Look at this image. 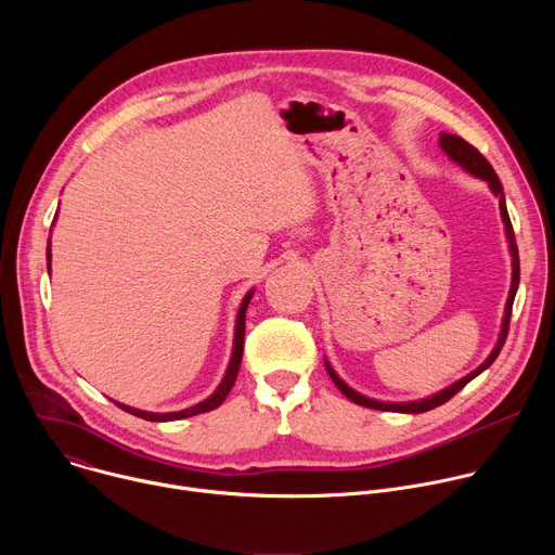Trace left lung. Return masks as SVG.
Here are the masks:
<instances>
[{"mask_svg": "<svg viewBox=\"0 0 555 555\" xmlns=\"http://www.w3.org/2000/svg\"><path fill=\"white\" fill-rule=\"evenodd\" d=\"M439 146L446 151V155L450 157V160H454L461 169H465L469 176L474 178H481L490 184L492 193L499 197V206H501V217H503V223H505V234H507V242H509V255H512V287H509V296H507V305H505V315H503V327H501V336H499V343L494 347V351L488 356V360L479 366L474 369L469 375H465L463 379L454 382L452 386L430 395V398L426 400H417V402H377V400H371V398H364V395H360L358 390H353L351 386H347L338 375L336 371L330 366V362H325L327 366V373L330 377L334 379V384L343 390L345 398H349L353 404H360V406H366V409H375V411H390V413H426V411H433L441 404H446L450 398H454V395L467 384L472 382L474 377H477L479 373H483L501 353L505 340H507V332H509V319H512V305H514V296H516V289H518V281H520V263H518V246H516V236H514V228H512V221H509V215H507V206H505V193H503V184L496 176V171L492 169V165L486 160V157L481 155L479 149H474L469 142H465L461 135H454V133H441L439 135Z\"/></svg>", "mask_w": 555, "mask_h": 555, "instance_id": "obj_1", "label": "left lung"}]
</instances>
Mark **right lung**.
Instances as JSON below:
<instances>
[{
  "label": "right lung",
  "instance_id": "add662e5",
  "mask_svg": "<svg viewBox=\"0 0 555 555\" xmlns=\"http://www.w3.org/2000/svg\"><path fill=\"white\" fill-rule=\"evenodd\" d=\"M50 244H48V270H50ZM255 289H250L244 300H242V307H240V313H236V323H234V345H232V356H230V362H228V369H225V375L221 379V384L217 386V390L210 395V398H206L204 402L191 406V409H184V411H178V413H146V411H138V409H131V406H125V404H118L114 402L118 409L135 415V417H142L146 422H176V420H184V417H193V415H199V413H208V411H215L217 406H221V402L228 398V392L236 379V373H240V366H242V353H244V336H246V309L250 305V298H253Z\"/></svg>",
  "mask_w": 555,
  "mask_h": 555
}]
</instances>
